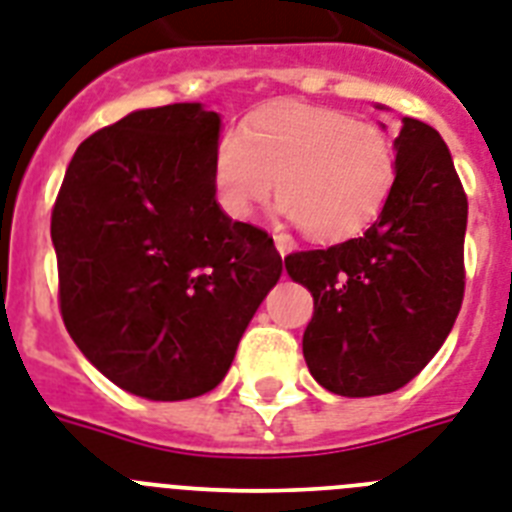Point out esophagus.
<instances>
[{
    "instance_id": "1",
    "label": "esophagus",
    "mask_w": 512,
    "mask_h": 512,
    "mask_svg": "<svg viewBox=\"0 0 512 512\" xmlns=\"http://www.w3.org/2000/svg\"><path fill=\"white\" fill-rule=\"evenodd\" d=\"M273 242H276V249H278V255H281V257H286L289 252H294V247H297L292 236H286V234H276V236H273Z\"/></svg>"
}]
</instances>
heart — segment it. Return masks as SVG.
Wrapping results in <instances>:
<instances>
[{
	"mask_svg": "<svg viewBox=\"0 0 512 512\" xmlns=\"http://www.w3.org/2000/svg\"><path fill=\"white\" fill-rule=\"evenodd\" d=\"M278 213L315 242H342L381 215L397 178L392 136L350 112L286 102L249 115L215 141L213 189L231 218L247 220L273 194Z\"/></svg>",
	"mask_w": 512,
	"mask_h": 512,
	"instance_id": "1",
	"label": "heart"
}]
</instances>
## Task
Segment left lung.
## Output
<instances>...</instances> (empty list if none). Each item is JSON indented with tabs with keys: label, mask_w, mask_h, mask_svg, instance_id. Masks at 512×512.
<instances>
[{
	"label": "left lung",
	"mask_w": 512,
	"mask_h": 512,
	"mask_svg": "<svg viewBox=\"0 0 512 512\" xmlns=\"http://www.w3.org/2000/svg\"><path fill=\"white\" fill-rule=\"evenodd\" d=\"M394 149L397 178L376 223L350 242L284 260L289 278L313 294L302 336L307 368L342 397H376L413 381L463 302L468 199L450 149L415 118H402Z\"/></svg>",
	"instance_id": "obj_1"
}]
</instances>
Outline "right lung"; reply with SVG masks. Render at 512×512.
<instances>
[{"label":"right lung","instance_id":"1","mask_svg":"<svg viewBox=\"0 0 512 512\" xmlns=\"http://www.w3.org/2000/svg\"><path fill=\"white\" fill-rule=\"evenodd\" d=\"M218 136L199 102L128 112L76 149L54 202L65 328L144 400L215 389L284 270L273 239L215 199Z\"/></svg>","mask_w":512,"mask_h":512}]
</instances>
